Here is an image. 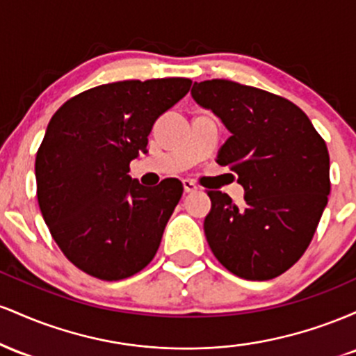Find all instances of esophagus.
<instances>
[{"label":"esophagus","instance_id":"obj_1","mask_svg":"<svg viewBox=\"0 0 356 356\" xmlns=\"http://www.w3.org/2000/svg\"><path fill=\"white\" fill-rule=\"evenodd\" d=\"M182 186H184V192H187V194H189V192L197 191V186H195V184L192 182L191 179H184V181H182Z\"/></svg>","mask_w":356,"mask_h":356}]
</instances>
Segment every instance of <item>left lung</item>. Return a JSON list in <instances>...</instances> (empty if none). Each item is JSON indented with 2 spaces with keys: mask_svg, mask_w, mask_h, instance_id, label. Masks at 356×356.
<instances>
[{
  "mask_svg": "<svg viewBox=\"0 0 356 356\" xmlns=\"http://www.w3.org/2000/svg\"><path fill=\"white\" fill-rule=\"evenodd\" d=\"M191 95L229 130L216 162L238 175L246 201L239 207L224 192H207L204 232L212 252L244 280L283 275L309 246L328 204L325 140L303 110L264 90L206 80Z\"/></svg>",
  "mask_w": 356,
  "mask_h": 356,
  "instance_id": "obj_1",
  "label": "left lung"
}]
</instances>
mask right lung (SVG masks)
<instances>
[{"label":"right lung","instance_id":"obj_1","mask_svg":"<svg viewBox=\"0 0 356 356\" xmlns=\"http://www.w3.org/2000/svg\"><path fill=\"white\" fill-rule=\"evenodd\" d=\"M189 79L125 80L90 88L51 117L36 154V194L63 254L90 276L118 281L152 261L182 195L177 179L149 189L129 175L154 122Z\"/></svg>","mask_w":356,"mask_h":356}]
</instances>
